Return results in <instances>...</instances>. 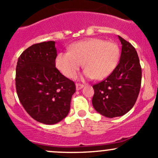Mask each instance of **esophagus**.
<instances>
[{
	"label": "esophagus",
	"mask_w": 158,
	"mask_h": 158,
	"mask_svg": "<svg viewBox=\"0 0 158 158\" xmlns=\"http://www.w3.org/2000/svg\"><path fill=\"white\" fill-rule=\"evenodd\" d=\"M83 88H84V85H81V84H76V89L77 90V91H79V90H81Z\"/></svg>",
	"instance_id": "1"
}]
</instances>
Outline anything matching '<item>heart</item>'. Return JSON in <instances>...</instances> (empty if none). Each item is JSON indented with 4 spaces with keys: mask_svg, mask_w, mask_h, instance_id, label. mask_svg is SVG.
I'll return each instance as SVG.
<instances>
[{
    "mask_svg": "<svg viewBox=\"0 0 158 158\" xmlns=\"http://www.w3.org/2000/svg\"><path fill=\"white\" fill-rule=\"evenodd\" d=\"M70 52H60L56 57L58 70L69 78H74L84 63V77L102 80L111 74L118 64L119 49L112 42L89 39L70 45Z\"/></svg>",
    "mask_w": 158,
    "mask_h": 158,
    "instance_id": "obj_1",
    "label": "heart"
}]
</instances>
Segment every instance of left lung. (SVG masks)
<instances>
[{
	"instance_id": "left-lung-1",
	"label": "left lung",
	"mask_w": 158,
	"mask_h": 158,
	"mask_svg": "<svg viewBox=\"0 0 158 158\" xmlns=\"http://www.w3.org/2000/svg\"><path fill=\"white\" fill-rule=\"evenodd\" d=\"M122 44L119 63L106 79L93 85L92 105L108 118L122 116L134 106L142 77L139 60L135 48L118 35Z\"/></svg>"
}]
</instances>
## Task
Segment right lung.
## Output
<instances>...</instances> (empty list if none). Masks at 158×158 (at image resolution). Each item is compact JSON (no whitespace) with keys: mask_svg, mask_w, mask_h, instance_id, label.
<instances>
[{"mask_svg":"<svg viewBox=\"0 0 158 158\" xmlns=\"http://www.w3.org/2000/svg\"><path fill=\"white\" fill-rule=\"evenodd\" d=\"M55 42L37 43L25 49L16 66V91L28 115L43 124L52 125L70 112L73 81L56 68Z\"/></svg>","mask_w":158,"mask_h":158,"instance_id":"obj_1","label":"right lung"}]
</instances>
